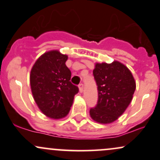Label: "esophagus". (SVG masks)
<instances>
[{"label": "esophagus", "mask_w": 160, "mask_h": 160, "mask_svg": "<svg viewBox=\"0 0 160 160\" xmlns=\"http://www.w3.org/2000/svg\"><path fill=\"white\" fill-rule=\"evenodd\" d=\"M78 88H79V91L80 92H82L84 91V84L81 83L79 85H78Z\"/></svg>", "instance_id": "esophagus-1"}]
</instances>
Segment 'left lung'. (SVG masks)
<instances>
[{"instance_id":"obj_1","label":"left lung","mask_w":160,"mask_h":160,"mask_svg":"<svg viewBox=\"0 0 160 160\" xmlns=\"http://www.w3.org/2000/svg\"><path fill=\"white\" fill-rule=\"evenodd\" d=\"M93 75L98 86V100L90 115L94 121L108 124L116 121L132 101L136 88L130 70L118 61L97 63Z\"/></svg>"}]
</instances>
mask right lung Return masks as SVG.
I'll return each instance as SVG.
<instances>
[{
    "mask_svg": "<svg viewBox=\"0 0 160 160\" xmlns=\"http://www.w3.org/2000/svg\"><path fill=\"white\" fill-rule=\"evenodd\" d=\"M67 59L57 51L47 52L38 59L31 70L30 85L35 103L52 119H61L69 113L74 96L79 91L70 82Z\"/></svg>",
    "mask_w": 160,
    "mask_h": 160,
    "instance_id": "right-lung-1",
    "label": "right lung"
}]
</instances>
